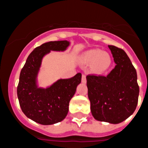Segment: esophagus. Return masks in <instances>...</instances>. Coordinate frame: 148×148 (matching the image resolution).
Masks as SVG:
<instances>
[{
    "mask_svg": "<svg viewBox=\"0 0 148 148\" xmlns=\"http://www.w3.org/2000/svg\"><path fill=\"white\" fill-rule=\"evenodd\" d=\"M82 82L83 83H85L86 82V75L85 74H83L82 77Z\"/></svg>",
    "mask_w": 148,
    "mask_h": 148,
    "instance_id": "esophagus-1",
    "label": "esophagus"
}]
</instances>
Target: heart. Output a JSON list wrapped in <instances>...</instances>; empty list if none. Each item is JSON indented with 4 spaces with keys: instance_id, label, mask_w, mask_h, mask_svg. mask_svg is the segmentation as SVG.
<instances>
[{
    "instance_id": "obj_1",
    "label": "heart",
    "mask_w": 148,
    "mask_h": 148,
    "mask_svg": "<svg viewBox=\"0 0 148 148\" xmlns=\"http://www.w3.org/2000/svg\"><path fill=\"white\" fill-rule=\"evenodd\" d=\"M84 60L88 63H94V68L96 70L101 71L109 66L110 59L108 54L103 53L101 50H91L84 55Z\"/></svg>"
}]
</instances>
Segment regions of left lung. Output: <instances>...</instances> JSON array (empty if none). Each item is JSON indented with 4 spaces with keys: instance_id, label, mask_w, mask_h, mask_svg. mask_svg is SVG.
<instances>
[{
    "instance_id": "left-lung-1",
    "label": "left lung",
    "mask_w": 148,
    "mask_h": 148,
    "mask_svg": "<svg viewBox=\"0 0 148 148\" xmlns=\"http://www.w3.org/2000/svg\"><path fill=\"white\" fill-rule=\"evenodd\" d=\"M108 47L116 65L107 76H86L88 95L95 119L117 124L129 118L136 109L139 86L136 69L126 53L113 45Z\"/></svg>"
}]
</instances>
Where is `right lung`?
I'll list each match as a JSON object with an SVG mask.
<instances>
[{
    "instance_id": "right-lung-1",
    "label": "right lung",
    "mask_w": 148,
    "mask_h": 148,
    "mask_svg": "<svg viewBox=\"0 0 148 148\" xmlns=\"http://www.w3.org/2000/svg\"><path fill=\"white\" fill-rule=\"evenodd\" d=\"M67 41H49L38 46L29 55L23 67L17 86V96L22 110L29 119L42 125H52L65 119L69 101L81 82L82 74L60 79L51 87L39 88L36 76L42 57L51 51H64Z\"/></svg>"
}]
</instances>
